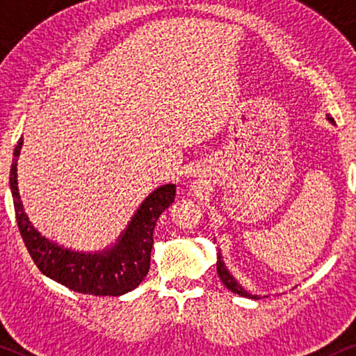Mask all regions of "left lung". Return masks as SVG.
Here are the masks:
<instances>
[{
	"instance_id": "left-lung-1",
	"label": "left lung",
	"mask_w": 356,
	"mask_h": 356,
	"mask_svg": "<svg viewBox=\"0 0 356 356\" xmlns=\"http://www.w3.org/2000/svg\"><path fill=\"white\" fill-rule=\"evenodd\" d=\"M329 121H334V120L329 118ZM217 272H218V277H220L222 284L225 285L228 290H232L233 293H238V295H241V296H248V298H252V296H256V295L248 293V291L245 289H241V285L238 284L235 279H233V277L230 275V272L227 270L225 264H223L220 254H217Z\"/></svg>"
}]
</instances>
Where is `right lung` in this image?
Instances as JSON below:
<instances>
[{
  "label": "right lung",
  "mask_w": 356,
  "mask_h": 356,
  "mask_svg": "<svg viewBox=\"0 0 356 356\" xmlns=\"http://www.w3.org/2000/svg\"><path fill=\"white\" fill-rule=\"evenodd\" d=\"M22 147V138L14 149L9 184H11L14 211L21 236L29 254L43 274L58 284L94 296H120L134 290L147 275L150 251L154 245V228L165 209L175 201V186L165 184L150 194L136 212L128 230L108 251L84 254L63 250L61 246L40 236L24 212L17 191V155Z\"/></svg>",
  "instance_id": "right-lung-1"
}]
</instances>
